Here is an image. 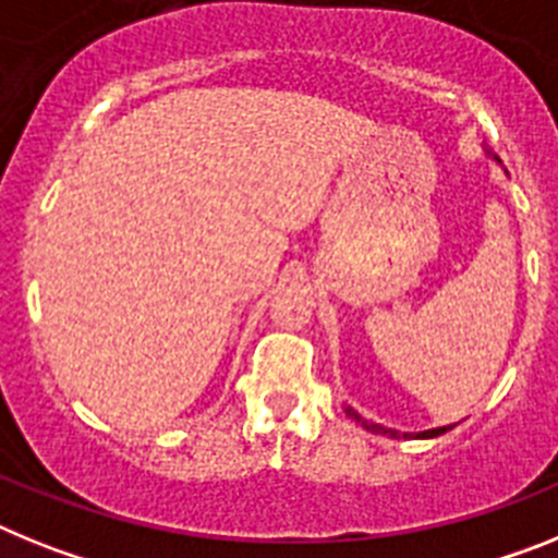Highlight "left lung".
<instances>
[{
  "mask_svg": "<svg viewBox=\"0 0 558 558\" xmlns=\"http://www.w3.org/2000/svg\"><path fill=\"white\" fill-rule=\"evenodd\" d=\"M347 415H350L352 421H359L361 426H364V428H369V432H375V435H384V432H387V428H384V426H378V423H369V421H364V417H361L359 412H355V409H350V407H347ZM442 432H446V426H442V428H432V432H423L421 437H437V435H442ZM389 435H392V437H398V435H395V432H389Z\"/></svg>",
  "mask_w": 558,
  "mask_h": 558,
  "instance_id": "1",
  "label": "left lung"
}]
</instances>
